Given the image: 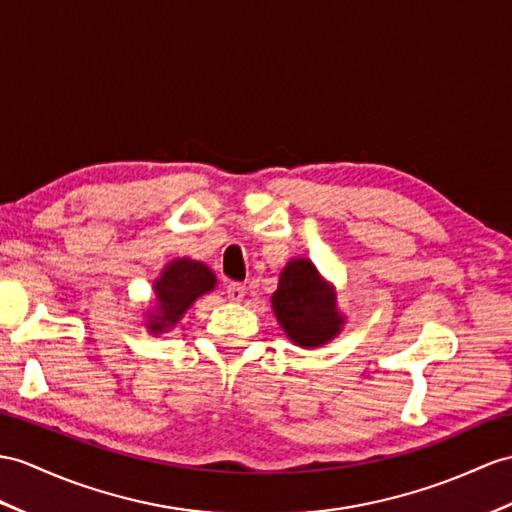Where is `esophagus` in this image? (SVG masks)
I'll use <instances>...</instances> for the list:
<instances>
[{"mask_svg":"<svg viewBox=\"0 0 512 512\" xmlns=\"http://www.w3.org/2000/svg\"><path fill=\"white\" fill-rule=\"evenodd\" d=\"M226 293H228V299L230 302H243L245 299V286L243 284H239V282H230L228 284V289H226Z\"/></svg>","mask_w":512,"mask_h":512,"instance_id":"esophagus-1","label":"esophagus"}]
</instances>
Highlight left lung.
<instances>
[{
	"label": "left lung",
	"mask_w": 512,
	"mask_h": 512,
	"mask_svg": "<svg viewBox=\"0 0 512 512\" xmlns=\"http://www.w3.org/2000/svg\"><path fill=\"white\" fill-rule=\"evenodd\" d=\"M271 310L284 334L304 350L328 345L347 323L336 302L334 284L321 276L313 260L299 256L280 271Z\"/></svg>",
	"instance_id": "obj_1"
}]
</instances>
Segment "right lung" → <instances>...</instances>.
Returning a JSON list of instances; mask_svg holds the SVG:
<instances>
[{
  "instance_id": "1",
  "label": "right lung",
  "mask_w": 512,
  "mask_h": 512,
  "mask_svg": "<svg viewBox=\"0 0 512 512\" xmlns=\"http://www.w3.org/2000/svg\"><path fill=\"white\" fill-rule=\"evenodd\" d=\"M217 289V276L208 265L193 258H173L154 280V302L143 313V326L160 336L178 326L199 297Z\"/></svg>"
}]
</instances>
